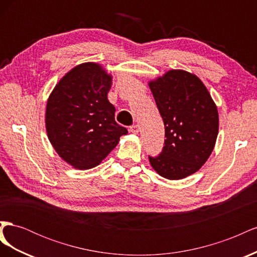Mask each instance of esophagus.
Instances as JSON below:
<instances>
[{
  "label": "esophagus",
  "mask_w": 257,
  "mask_h": 257,
  "mask_svg": "<svg viewBox=\"0 0 257 257\" xmlns=\"http://www.w3.org/2000/svg\"><path fill=\"white\" fill-rule=\"evenodd\" d=\"M130 131H131V133H133V134H138L139 133V126L137 125V124H135V125H132L131 127H130Z\"/></svg>",
  "instance_id": "esophagus-1"
}]
</instances>
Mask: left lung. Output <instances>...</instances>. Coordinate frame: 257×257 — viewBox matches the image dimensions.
<instances>
[{"instance_id": "left-lung-1", "label": "left lung", "mask_w": 257, "mask_h": 257, "mask_svg": "<svg viewBox=\"0 0 257 257\" xmlns=\"http://www.w3.org/2000/svg\"><path fill=\"white\" fill-rule=\"evenodd\" d=\"M165 125V143L159 157H149L160 176L179 180L203 166L219 133V113L198 77L172 69L149 82Z\"/></svg>"}]
</instances>
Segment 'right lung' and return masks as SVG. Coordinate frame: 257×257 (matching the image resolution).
<instances>
[{
	"instance_id": "1",
	"label": "right lung",
	"mask_w": 257,
	"mask_h": 257,
	"mask_svg": "<svg viewBox=\"0 0 257 257\" xmlns=\"http://www.w3.org/2000/svg\"><path fill=\"white\" fill-rule=\"evenodd\" d=\"M112 77L94 62L72 68L54 87L46 106V131L54 150L78 169L97 166L127 130L114 120L107 94Z\"/></svg>"
}]
</instances>
